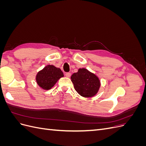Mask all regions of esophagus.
I'll return each instance as SVG.
<instances>
[{
  "instance_id": "obj_1",
  "label": "esophagus",
  "mask_w": 146,
  "mask_h": 146,
  "mask_svg": "<svg viewBox=\"0 0 146 146\" xmlns=\"http://www.w3.org/2000/svg\"><path fill=\"white\" fill-rule=\"evenodd\" d=\"M70 76H71V74H70V73H69V72L66 73V77H70Z\"/></svg>"
}]
</instances>
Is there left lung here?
<instances>
[{"mask_svg":"<svg viewBox=\"0 0 146 146\" xmlns=\"http://www.w3.org/2000/svg\"><path fill=\"white\" fill-rule=\"evenodd\" d=\"M75 90L84 98H92L98 93L100 87L99 77L85 68L78 69L70 77Z\"/></svg>","mask_w":146,"mask_h":146,"instance_id":"1","label":"left lung"}]
</instances>
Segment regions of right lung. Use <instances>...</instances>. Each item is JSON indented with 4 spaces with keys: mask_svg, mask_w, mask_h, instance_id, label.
I'll return each mask as SVG.
<instances>
[{
    "mask_svg": "<svg viewBox=\"0 0 146 146\" xmlns=\"http://www.w3.org/2000/svg\"><path fill=\"white\" fill-rule=\"evenodd\" d=\"M64 77L61 70L54 65L48 64L36 74V82L38 86L44 90H49L60 78Z\"/></svg>",
    "mask_w": 146,
    "mask_h": 146,
    "instance_id": "right-lung-1",
    "label": "right lung"
}]
</instances>
